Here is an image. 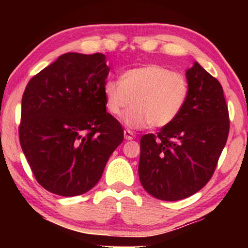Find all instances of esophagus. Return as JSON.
Returning <instances> with one entry per match:
<instances>
[{
  "label": "esophagus",
  "instance_id": "esophagus-1",
  "mask_svg": "<svg viewBox=\"0 0 248 248\" xmlns=\"http://www.w3.org/2000/svg\"><path fill=\"white\" fill-rule=\"evenodd\" d=\"M124 138H125V140H133V139L135 138V135L132 131L125 130L124 131Z\"/></svg>",
  "mask_w": 248,
  "mask_h": 248
}]
</instances>
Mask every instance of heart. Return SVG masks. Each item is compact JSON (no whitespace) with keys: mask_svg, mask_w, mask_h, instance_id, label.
Returning a JSON list of instances; mask_svg holds the SVG:
<instances>
[{"mask_svg":"<svg viewBox=\"0 0 248 248\" xmlns=\"http://www.w3.org/2000/svg\"><path fill=\"white\" fill-rule=\"evenodd\" d=\"M103 93L113 116H121L131 103L123 121L127 127L139 130L172 123L185 107L189 87L184 74L149 64L125 71L120 80H107Z\"/></svg>","mask_w":248,"mask_h":248,"instance_id":"1","label":"heart"}]
</instances>
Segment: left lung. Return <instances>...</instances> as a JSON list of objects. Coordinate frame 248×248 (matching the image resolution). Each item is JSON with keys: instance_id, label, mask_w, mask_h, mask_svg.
<instances>
[{"instance_id": "obj_1", "label": "left lung", "mask_w": 248, "mask_h": 248, "mask_svg": "<svg viewBox=\"0 0 248 248\" xmlns=\"http://www.w3.org/2000/svg\"><path fill=\"white\" fill-rule=\"evenodd\" d=\"M189 93L178 117L141 138L139 177L155 199L177 201L211 179L229 133L221 84L198 62L186 71Z\"/></svg>"}]
</instances>
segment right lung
<instances>
[{"label":"right lung","instance_id":"obj_1","mask_svg":"<svg viewBox=\"0 0 248 248\" xmlns=\"http://www.w3.org/2000/svg\"><path fill=\"white\" fill-rule=\"evenodd\" d=\"M108 73L104 54L66 53L27 84L20 144L36 181L48 192L89 191L123 141L121 123L106 111Z\"/></svg>","mask_w":248,"mask_h":248}]
</instances>
